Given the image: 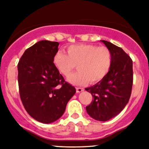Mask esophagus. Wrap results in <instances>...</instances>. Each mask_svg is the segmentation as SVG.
Here are the masks:
<instances>
[{"instance_id": "obj_1", "label": "esophagus", "mask_w": 149, "mask_h": 149, "mask_svg": "<svg viewBox=\"0 0 149 149\" xmlns=\"http://www.w3.org/2000/svg\"><path fill=\"white\" fill-rule=\"evenodd\" d=\"M84 91L83 88H76V92L77 93H81Z\"/></svg>"}]
</instances>
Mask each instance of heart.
Listing matches in <instances>:
<instances>
[{
    "label": "heart",
    "mask_w": 149,
    "mask_h": 149,
    "mask_svg": "<svg viewBox=\"0 0 149 149\" xmlns=\"http://www.w3.org/2000/svg\"><path fill=\"white\" fill-rule=\"evenodd\" d=\"M68 54L58 51L53 58L57 69L64 76H69L77 65L78 71L68 78L74 86L95 83L108 74L112 66V54L107 47L93 45H72Z\"/></svg>",
    "instance_id": "heart-1"
}]
</instances>
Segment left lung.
<instances>
[{
  "mask_svg": "<svg viewBox=\"0 0 149 149\" xmlns=\"http://www.w3.org/2000/svg\"><path fill=\"white\" fill-rule=\"evenodd\" d=\"M101 42L110 51L112 66L104 79L86 88L93 98L86 111L94 120L105 122L120 114L128 103L133 85V63L122 48L107 41Z\"/></svg>",
  "mask_w": 149,
  "mask_h": 149,
  "instance_id": "8db88e82",
  "label": "left lung"
}]
</instances>
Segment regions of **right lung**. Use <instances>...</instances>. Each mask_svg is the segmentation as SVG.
<instances>
[{
	"label": "right lung",
	"instance_id": "right-lung-1",
	"mask_svg": "<svg viewBox=\"0 0 149 149\" xmlns=\"http://www.w3.org/2000/svg\"><path fill=\"white\" fill-rule=\"evenodd\" d=\"M57 42L42 40L25 50L17 64L19 95L24 109L38 122L49 124L64 113L76 88L66 82L53 61Z\"/></svg>",
	"mask_w": 149,
	"mask_h": 149
}]
</instances>
